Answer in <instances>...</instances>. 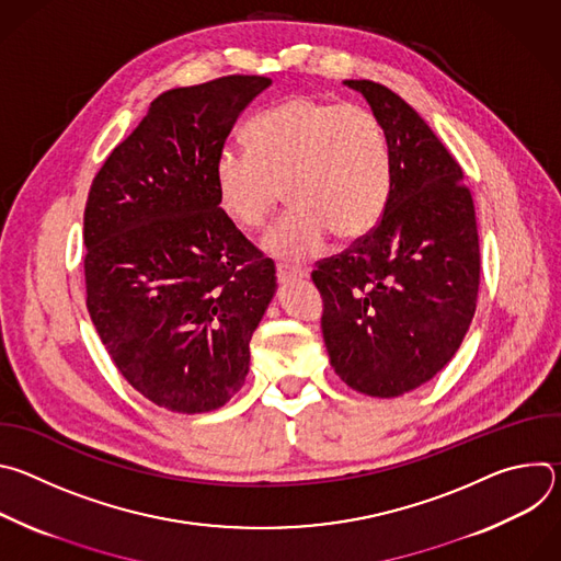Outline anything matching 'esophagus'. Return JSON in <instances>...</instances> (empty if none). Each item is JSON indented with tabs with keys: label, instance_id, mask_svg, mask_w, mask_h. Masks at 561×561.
I'll list each match as a JSON object with an SVG mask.
<instances>
[{
	"label": "esophagus",
	"instance_id": "esophagus-1",
	"mask_svg": "<svg viewBox=\"0 0 561 561\" xmlns=\"http://www.w3.org/2000/svg\"><path fill=\"white\" fill-rule=\"evenodd\" d=\"M304 277H308V271H306V268H293V266H284V264H277V279H279V282L304 279Z\"/></svg>",
	"mask_w": 561,
	"mask_h": 561
}]
</instances>
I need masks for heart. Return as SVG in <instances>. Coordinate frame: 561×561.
<instances>
[{
  "instance_id": "obj_1",
  "label": "heart",
  "mask_w": 561,
  "mask_h": 561,
  "mask_svg": "<svg viewBox=\"0 0 561 561\" xmlns=\"http://www.w3.org/2000/svg\"><path fill=\"white\" fill-rule=\"evenodd\" d=\"M247 144L249 152H219L217 197L234 224L260 228L286 188L295 208L264 237V251L273 257L306 262L327 247L331 232L351 242L379 221L390 162L370 111L297 95L257 115L247 128Z\"/></svg>"
}]
</instances>
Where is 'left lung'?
Segmentation results:
<instances>
[{"instance_id":"left-lung-1","label":"left lung","mask_w":561,"mask_h":561,"mask_svg":"<svg viewBox=\"0 0 561 561\" xmlns=\"http://www.w3.org/2000/svg\"><path fill=\"white\" fill-rule=\"evenodd\" d=\"M379 122L390 191L379 224L312 271L331 366L353 390L399 397L457 353L477 306L479 237L463 173L390 89L346 79Z\"/></svg>"}]
</instances>
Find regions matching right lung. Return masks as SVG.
Instances as JSON below:
<instances>
[{"label": "right lung", "instance_id": "1", "mask_svg": "<svg viewBox=\"0 0 561 561\" xmlns=\"http://www.w3.org/2000/svg\"><path fill=\"white\" fill-rule=\"evenodd\" d=\"M271 87L228 75L150 102L108 154L84 210L87 306L126 381L173 413H208L242 388L275 264L219 208L215 162Z\"/></svg>", "mask_w": 561, "mask_h": 561}]
</instances>
